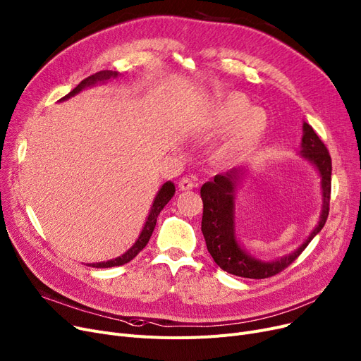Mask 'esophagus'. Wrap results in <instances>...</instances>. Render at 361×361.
<instances>
[{"label":"esophagus","mask_w":361,"mask_h":361,"mask_svg":"<svg viewBox=\"0 0 361 361\" xmlns=\"http://www.w3.org/2000/svg\"><path fill=\"white\" fill-rule=\"evenodd\" d=\"M196 185H197V184H196L192 178H189V177H183V178L178 181V189L183 190V192L192 190V189H195Z\"/></svg>","instance_id":"1"}]
</instances>
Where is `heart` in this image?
Here are the masks:
<instances>
[{"label":"heart","instance_id":"1","mask_svg":"<svg viewBox=\"0 0 361 361\" xmlns=\"http://www.w3.org/2000/svg\"><path fill=\"white\" fill-rule=\"evenodd\" d=\"M216 119L226 128L234 127L219 149V156L224 159H239L252 152L269 127L267 114L250 106L249 100L238 92L228 94L218 104Z\"/></svg>","mask_w":361,"mask_h":361}]
</instances>
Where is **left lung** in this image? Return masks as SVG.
Returning a JSON list of instances; mask_svg holds the SVG:
<instances>
[{"mask_svg":"<svg viewBox=\"0 0 361 361\" xmlns=\"http://www.w3.org/2000/svg\"><path fill=\"white\" fill-rule=\"evenodd\" d=\"M302 154L314 164L322 176L323 211L319 226L312 230L310 238L293 254L273 262H262L249 257L234 238V203L233 193L240 169H233L227 174H218L212 181L205 183L200 189L203 202L202 233L211 257L221 270L246 279H267L279 274L301 255L312 238L323 228L329 216V202L332 189V159L327 147L311 125L304 123Z\"/></svg>","mask_w":361,"mask_h":361,"instance_id":"obj_1","label":"left lung"}]
</instances>
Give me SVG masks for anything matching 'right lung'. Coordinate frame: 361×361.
Masks as SVG:
<instances>
[{
	"instance_id": "obj_1",
	"label": "right lung",
	"mask_w": 361,
	"mask_h": 361,
	"mask_svg": "<svg viewBox=\"0 0 361 361\" xmlns=\"http://www.w3.org/2000/svg\"><path fill=\"white\" fill-rule=\"evenodd\" d=\"M116 75H118L116 72H111V71H102V72L94 73V75L85 78V80H82L80 84H78V85L68 94V96H65L61 100L69 99L71 96H75V94L80 92L84 87L96 84L97 81L109 80V78H111V76H116ZM174 192H176V187H174V184H172V183L168 181V183H165V184L162 185V189L159 190V193L156 195V197H154L153 207H152V209H150V214H149V216H147V221H146V224H145V228H143L142 234H140V238L137 239V242L134 243V246L128 250V252H125L122 257H119V258H116V259H112V261L99 262V264H90L91 267H96V269L116 267V265H123V264L130 262L133 258H135L137 254L140 252V250H142V249L147 245V242H149V239H150V236H152V233H153V230H154V226H156V218H158V215L161 214V211L164 209V207L166 205V203L171 200V197L174 196Z\"/></svg>"
}]
</instances>
